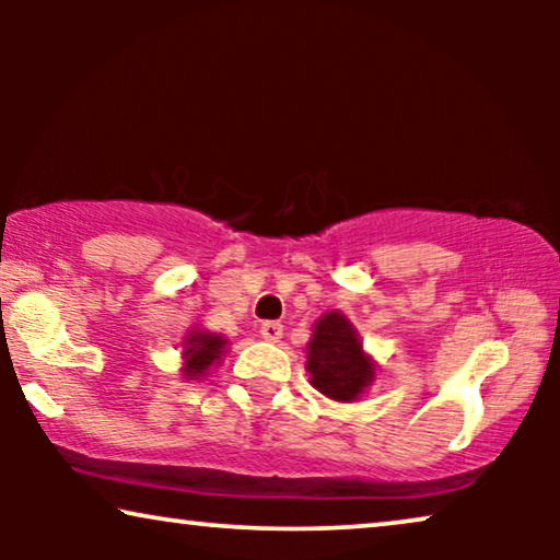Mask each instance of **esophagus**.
Returning a JSON list of instances; mask_svg holds the SVG:
<instances>
[{
	"mask_svg": "<svg viewBox=\"0 0 560 560\" xmlns=\"http://www.w3.org/2000/svg\"><path fill=\"white\" fill-rule=\"evenodd\" d=\"M259 334H262L265 341H280L282 339V324H278V320H265L262 328H259Z\"/></svg>",
	"mask_w": 560,
	"mask_h": 560,
	"instance_id": "obj_1",
	"label": "esophagus"
}]
</instances>
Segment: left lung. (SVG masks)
<instances>
[{
    "label": "left lung",
    "instance_id": "obj_1",
    "mask_svg": "<svg viewBox=\"0 0 560 560\" xmlns=\"http://www.w3.org/2000/svg\"><path fill=\"white\" fill-rule=\"evenodd\" d=\"M311 385L336 402H354L374 382V362L362 349L357 328L339 311H328L313 326L308 341Z\"/></svg>",
    "mask_w": 560,
    "mask_h": 560
}]
</instances>
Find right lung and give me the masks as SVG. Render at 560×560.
I'll list each match as a JSON object with an SVG mask.
<instances>
[{"label":"right lung","instance_id":"right-lung-1","mask_svg":"<svg viewBox=\"0 0 560 560\" xmlns=\"http://www.w3.org/2000/svg\"><path fill=\"white\" fill-rule=\"evenodd\" d=\"M226 354V339L219 334H209L203 328H194L183 339V377L198 380L221 362Z\"/></svg>","mask_w":560,"mask_h":560}]
</instances>
